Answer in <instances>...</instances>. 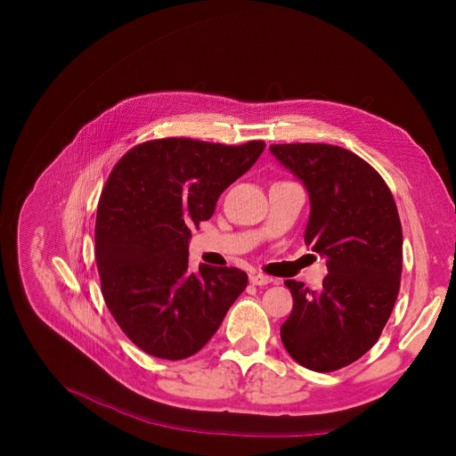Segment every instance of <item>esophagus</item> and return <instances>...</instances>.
Instances as JSON below:
<instances>
[{
    "instance_id": "34e87169",
    "label": "esophagus",
    "mask_w": 456,
    "mask_h": 456,
    "mask_svg": "<svg viewBox=\"0 0 456 456\" xmlns=\"http://www.w3.org/2000/svg\"><path fill=\"white\" fill-rule=\"evenodd\" d=\"M249 281H251V284H255V286H266V284L272 282V277H268V275H265V273H251V275H249Z\"/></svg>"
}]
</instances>
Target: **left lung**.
Here are the masks:
<instances>
[{
    "instance_id": "8db88e82",
    "label": "left lung",
    "mask_w": 456,
    "mask_h": 456,
    "mask_svg": "<svg viewBox=\"0 0 456 456\" xmlns=\"http://www.w3.org/2000/svg\"><path fill=\"white\" fill-rule=\"evenodd\" d=\"M272 155L305 184V244L327 258L320 290L286 281L294 308L281 340L294 361L334 371L379 340L395 305L403 231L390 188L358 155L329 143H273Z\"/></svg>"
}]
</instances>
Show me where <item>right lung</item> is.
Instances as JSON below:
<instances>
[{
	"label": "right lung",
	"instance_id": "right-lung-1",
	"mask_svg": "<svg viewBox=\"0 0 456 456\" xmlns=\"http://www.w3.org/2000/svg\"><path fill=\"white\" fill-rule=\"evenodd\" d=\"M266 143L224 146L190 138L143 142L110 172L95 216L103 299L127 338L151 356L183 361L222 325L248 286L238 268L188 270L190 229Z\"/></svg>",
	"mask_w": 456,
	"mask_h": 456
}]
</instances>
